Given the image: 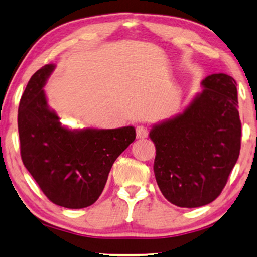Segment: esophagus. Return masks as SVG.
Here are the masks:
<instances>
[{
    "instance_id": "1",
    "label": "esophagus",
    "mask_w": 257,
    "mask_h": 257,
    "mask_svg": "<svg viewBox=\"0 0 257 257\" xmlns=\"http://www.w3.org/2000/svg\"><path fill=\"white\" fill-rule=\"evenodd\" d=\"M136 135H137V138H147L148 135H149V131L148 128L145 127L143 125H139L137 126V128H136Z\"/></svg>"
}]
</instances>
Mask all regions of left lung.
<instances>
[{"instance_id":"left-lung-1","label":"left lung","mask_w":257,"mask_h":257,"mask_svg":"<svg viewBox=\"0 0 257 257\" xmlns=\"http://www.w3.org/2000/svg\"><path fill=\"white\" fill-rule=\"evenodd\" d=\"M182 113L154 125V172L164 198L179 207H200L219 196L240 150L236 81L226 74L202 80Z\"/></svg>"}]
</instances>
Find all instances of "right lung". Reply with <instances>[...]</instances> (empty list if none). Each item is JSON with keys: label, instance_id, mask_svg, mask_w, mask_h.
Wrapping results in <instances>:
<instances>
[{"label": "right lung", "instance_id": "right-lung-1", "mask_svg": "<svg viewBox=\"0 0 257 257\" xmlns=\"http://www.w3.org/2000/svg\"><path fill=\"white\" fill-rule=\"evenodd\" d=\"M55 64L28 81L18 110L21 158L53 204L83 208L99 199L114 161L136 138L134 126L69 128L47 104L45 87Z\"/></svg>", "mask_w": 257, "mask_h": 257}]
</instances>
